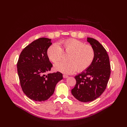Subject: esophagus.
<instances>
[{"instance_id":"obj_1","label":"esophagus","mask_w":127,"mask_h":127,"mask_svg":"<svg viewBox=\"0 0 127 127\" xmlns=\"http://www.w3.org/2000/svg\"><path fill=\"white\" fill-rule=\"evenodd\" d=\"M63 77H64V78H68V76L67 75L64 74V75H63Z\"/></svg>"}]
</instances>
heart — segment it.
Here are the masks:
<instances>
[{"label": "heart", "instance_id": "1", "mask_svg": "<svg viewBox=\"0 0 127 127\" xmlns=\"http://www.w3.org/2000/svg\"><path fill=\"white\" fill-rule=\"evenodd\" d=\"M60 47L53 44L49 47L47 55L50 60L53 63L62 59L64 52L70 53L67 57L68 62L58 63L55 64L56 70L65 74H72L76 70L82 72L89 67L95 57L94 49L91 45L74 39L61 41Z\"/></svg>", "mask_w": 127, "mask_h": 127}]
</instances>
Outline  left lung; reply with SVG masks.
I'll return each mask as SVG.
<instances>
[{
    "instance_id": "left-lung-1",
    "label": "left lung",
    "mask_w": 127,
    "mask_h": 127,
    "mask_svg": "<svg viewBox=\"0 0 127 127\" xmlns=\"http://www.w3.org/2000/svg\"><path fill=\"white\" fill-rule=\"evenodd\" d=\"M87 41L94 49V59L85 71L75 77L76 84L71 90L72 95L83 102L93 101L100 96L111 74L109 57L105 48L93 38L87 37Z\"/></svg>"
}]
</instances>
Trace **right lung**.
<instances>
[{
  "instance_id": "1",
  "label": "right lung",
  "mask_w": 127,
  "mask_h": 127,
  "mask_svg": "<svg viewBox=\"0 0 127 127\" xmlns=\"http://www.w3.org/2000/svg\"><path fill=\"white\" fill-rule=\"evenodd\" d=\"M51 39L41 37L23 50L17 64V72L22 89L32 100H47L54 93L56 84L63 79L59 71L47 74L52 64L47 50L52 44Z\"/></svg>"
}]
</instances>
